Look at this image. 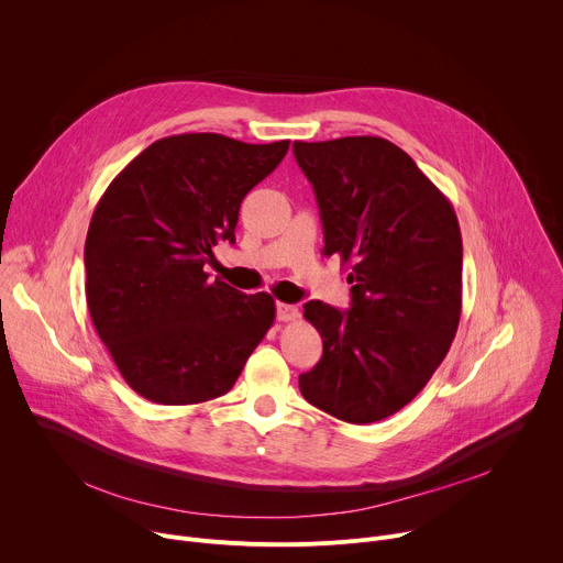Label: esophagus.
Wrapping results in <instances>:
<instances>
[{"instance_id":"obj_1","label":"esophagus","mask_w":563,"mask_h":563,"mask_svg":"<svg viewBox=\"0 0 563 563\" xmlns=\"http://www.w3.org/2000/svg\"><path fill=\"white\" fill-rule=\"evenodd\" d=\"M276 316L283 323H289V320H296L300 316L296 305H287V302H276Z\"/></svg>"}]
</instances>
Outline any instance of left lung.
Returning a JSON list of instances; mask_svg holds the SVG:
<instances>
[{"mask_svg": "<svg viewBox=\"0 0 563 563\" xmlns=\"http://www.w3.org/2000/svg\"><path fill=\"white\" fill-rule=\"evenodd\" d=\"M294 155L316 194L323 254L352 269L347 311L305 305L323 358L300 374V394L341 421L374 423L406 408L452 345L461 318L459 220L389 140L294 142Z\"/></svg>", "mask_w": 563, "mask_h": 563, "instance_id": "obj_1", "label": "left lung"}]
</instances>
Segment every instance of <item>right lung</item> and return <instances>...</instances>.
<instances>
[{"mask_svg": "<svg viewBox=\"0 0 563 563\" xmlns=\"http://www.w3.org/2000/svg\"><path fill=\"white\" fill-rule=\"evenodd\" d=\"M287 148L289 140L169 135L100 198L85 245L91 320L122 378L153 404L227 394L274 325L269 294L209 283L205 265L220 240L233 243L240 202Z\"/></svg>", "mask_w": 563, "mask_h": 563, "instance_id": "obj_1", "label": "right lung"}]
</instances>
